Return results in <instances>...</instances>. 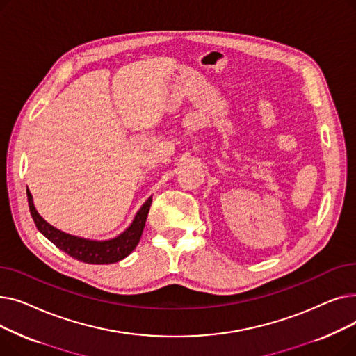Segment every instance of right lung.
Listing matches in <instances>:
<instances>
[{
  "label": "right lung",
  "instance_id": "right-lung-1",
  "mask_svg": "<svg viewBox=\"0 0 356 356\" xmlns=\"http://www.w3.org/2000/svg\"><path fill=\"white\" fill-rule=\"evenodd\" d=\"M27 200H29L30 213L37 229H39L50 242H53V244L59 250H62L63 252H66L74 259L82 261V263L112 264V263H118V261L128 257L138 245L153 199L148 197L145 200L141 209L137 212L134 220L131 222V225L122 234L106 241L79 238V236H73L56 229L39 215V212L35 211L33 196L29 189H27Z\"/></svg>",
  "mask_w": 356,
  "mask_h": 356
}]
</instances>
